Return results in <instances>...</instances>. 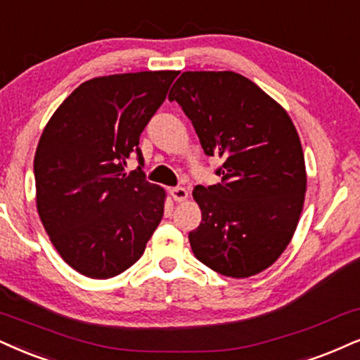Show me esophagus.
Returning <instances> with one entry per match:
<instances>
[{"instance_id":"1","label":"esophagus","mask_w":360,"mask_h":360,"mask_svg":"<svg viewBox=\"0 0 360 360\" xmlns=\"http://www.w3.org/2000/svg\"><path fill=\"white\" fill-rule=\"evenodd\" d=\"M170 195L175 202H185L188 198V190L184 187H173L170 188Z\"/></svg>"}]
</instances>
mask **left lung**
I'll use <instances>...</instances> for the list:
<instances>
[{"label":"left lung","mask_w":360,"mask_h":360,"mask_svg":"<svg viewBox=\"0 0 360 360\" xmlns=\"http://www.w3.org/2000/svg\"><path fill=\"white\" fill-rule=\"evenodd\" d=\"M168 100L181 106L208 157L224 158L221 184L197 185L202 224L188 233L195 257L215 272L247 278L290 243L307 175L290 117L254 82L233 72H185Z\"/></svg>","instance_id":"obj_1"}]
</instances>
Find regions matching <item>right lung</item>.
<instances>
[{"mask_svg": "<svg viewBox=\"0 0 360 360\" xmlns=\"http://www.w3.org/2000/svg\"><path fill=\"white\" fill-rule=\"evenodd\" d=\"M176 75L88 79L44 127L33 165L38 215L61 259L82 275L125 272L162 220L167 193L145 180L139 143ZM131 154L141 167L127 174Z\"/></svg>", "mask_w": 360, "mask_h": 360, "instance_id": "1", "label": "right lung"}]
</instances>
